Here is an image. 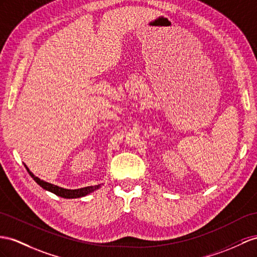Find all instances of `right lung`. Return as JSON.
<instances>
[{"instance_id":"1","label":"right lung","mask_w":257,"mask_h":257,"mask_svg":"<svg viewBox=\"0 0 257 257\" xmlns=\"http://www.w3.org/2000/svg\"><path fill=\"white\" fill-rule=\"evenodd\" d=\"M25 167H26V169H27V172L29 173V175L32 177V178H34V180L38 183L39 186L42 187L44 190H47V191H50V192L54 193L58 196L64 197V199H77V197H82V196H85V195H88L93 191H95V190H97L98 188H101V185L84 187V188L75 189V190L61 188L58 186L52 185V183H50V182L41 180L40 178H38V177H36L34 174H32L27 166L25 165Z\"/></svg>"}]
</instances>
